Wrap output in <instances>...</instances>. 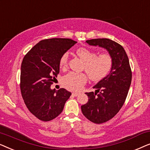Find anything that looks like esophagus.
<instances>
[{
  "label": "esophagus",
  "instance_id": "esophagus-1",
  "mask_svg": "<svg viewBox=\"0 0 150 150\" xmlns=\"http://www.w3.org/2000/svg\"><path fill=\"white\" fill-rule=\"evenodd\" d=\"M79 94H80V93H79V92H73V93H72V95L74 96H79Z\"/></svg>",
  "mask_w": 150,
  "mask_h": 150
}]
</instances>
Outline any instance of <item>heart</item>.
Wrapping results in <instances>:
<instances>
[{
  "label": "heart",
  "instance_id": "b5f03b06",
  "mask_svg": "<svg viewBox=\"0 0 150 150\" xmlns=\"http://www.w3.org/2000/svg\"><path fill=\"white\" fill-rule=\"evenodd\" d=\"M76 54L83 61L86 72L90 79L94 81L104 79L110 73L112 67V58L109 53L104 52L97 55L96 51L86 48H79ZM68 54L64 53L59 60L61 67L66 66ZM87 81V76L83 73L71 72L65 75L63 79V84L66 89L78 91L83 87Z\"/></svg>",
  "mask_w": 150,
  "mask_h": 150
}]
</instances>
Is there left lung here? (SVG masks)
I'll return each instance as SVG.
<instances>
[{"instance_id": "8db88e82", "label": "left lung", "mask_w": 150, "mask_h": 150, "mask_svg": "<svg viewBox=\"0 0 150 150\" xmlns=\"http://www.w3.org/2000/svg\"><path fill=\"white\" fill-rule=\"evenodd\" d=\"M86 42L106 49L112 58L110 73L93 87L95 93H85L89 100L81 106L86 118L95 124H102L113 117L124 105L132 81V71L126 51L118 43L106 38Z\"/></svg>"}]
</instances>
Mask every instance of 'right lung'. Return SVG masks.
<instances>
[{
    "label": "right lung",
    "mask_w": 150,
    "mask_h": 150,
    "mask_svg": "<svg viewBox=\"0 0 150 150\" xmlns=\"http://www.w3.org/2000/svg\"><path fill=\"white\" fill-rule=\"evenodd\" d=\"M76 42L67 38L40 41L24 56L21 65L20 90L26 107L39 120L48 122L63 111L71 93L51 89L59 73V60Z\"/></svg>",
    "instance_id": "right-lung-1"
}]
</instances>
